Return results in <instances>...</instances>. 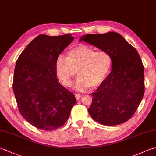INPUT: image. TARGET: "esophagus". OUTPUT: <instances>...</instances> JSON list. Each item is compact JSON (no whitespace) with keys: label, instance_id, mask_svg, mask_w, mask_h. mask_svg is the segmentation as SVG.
Segmentation results:
<instances>
[{"label":"esophagus","instance_id":"34e87169","mask_svg":"<svg viewBox=\"0 0 156 156\" xmlns=\"http://www.w3.org/2000/svg\"><path fill=\"white\" fill-rule=\"evenodd\" d=\"M75 97H76V98L77 99V100H78V99H80V98L82 97V95H81L80 94L76 93V94H75Z\"/></svg>","mask_w":156,"mask_h":156}]
</instances>
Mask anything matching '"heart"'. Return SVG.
<instances>
[{
  "instance_id": "obj_1",
  "label": "heart",
  "mask_w": 156,
  "mask_h": 156,
  "mask_svg": "<svg viewBox=\"0 0 156 156\" xmlns=\"http://www.w3.org/2000/svg\"><path fill=\"white\" fill-rule=\"evenodd\" d=\"M112 65V58L107 51L96 49L87 45H80L67 52V57L60 55L56 60L55 72L66 87H70L78 71L79 78L75 87L78 90L90 87L94 89L107 78Z\"/></svg>"
}]
</instances>
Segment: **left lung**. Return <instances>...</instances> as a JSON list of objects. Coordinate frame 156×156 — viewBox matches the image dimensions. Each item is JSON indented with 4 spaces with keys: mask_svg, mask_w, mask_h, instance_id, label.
Listing matches in <instances>:
<instances>
[{
    "mask_svg": "<svg viewBox=\"0 0 156 156\" xmlns=\"http://www.w3.org/2000/svg\"><path fill=\"white\" fill-rule=\"evenodd\" d=\"M82 40L108 51L112 58V71L96 92L88 112L104 125L127 121L135 114L145 92L144 66L134 47L115 32L87 34Z\"/></svg>",
    "mask_w": 156,
    "mask_h": 156,
    "instance_id": "8db88e82",
    "label": "left lung"
}]
</instances>
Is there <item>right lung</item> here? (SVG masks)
<instances>
[{
	"instance_id": "1",
	"label": "right lung",
	"mask_w": 156,
	"mask_h": 156,
	"mask_svg": "<svg viewBox=\"0 0 156 156\" xmlns=\"http://www.w3.org/2000/svg\"><path fill=\"white\" fill-rule=\"evenodd\" d=\"M71 34L39 35L16 60L12 88L22 117L45 131L55 130L67 121L76 102L74 94L59 84L55 63L74 39Z\"/></svg>"
}]
</instances>
